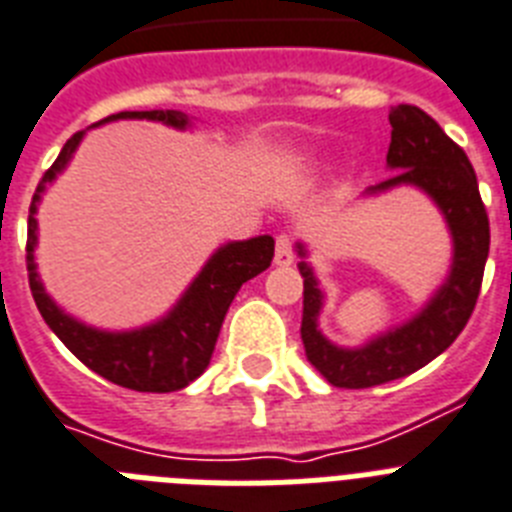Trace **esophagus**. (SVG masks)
I'll return each mask as SVG.
<instances>
[{
  "mask_svg": "<svg viewBox=\"0 0 512 512\" xmlns=\"http://www.w3.org/2000/svg\"><path fill=\"white\" fill-rule=\"evenodd\" d=\"M276 265H292L294 263V236L278 234L276 236V255H273Z\"/></svg>",
  "mask_w": 512,
  "mask_h": 512,
  "instance_id": "obj_1",
  "label": "esophagus"
}]
</instances>
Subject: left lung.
<instances>
[{"label": "left lung", "instance_id": "1", "mask_svg": "<svg viewBox=\"0 0 512 512\" xmlns=\"http://www.w3.org/2000/svg\"><path fill=\"white\" fill-rule=\"evenodd\" d=\"M392 141L386 162L397 173L371 191L392 189L397 184L421 186L450 223L455 260L447 284L439 289L421 315L394 328L363 350H342L326 342L318 331L321 289L307 263L299 265L305 278L302 307V344L307 360L321 371L331 386L368 389L415 373L436 355H442L471 318L484 281L489 257V215L481 202L479 181L463 149L444 134L431 115L413 105H397L389 112ZM302 252V249H299Z\"/></svg>", "mask_w": 512, "mask_h": 512}]
</instances>
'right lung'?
Returning a JSON list of instances; mask_svg holds the SVG:
<instances>
[{
  "label": "right lung",
  "mask_w": 512,
  "mask_h": 512,
  "mask_svg": "<svg viewBox=\"0 0 512 512\" xmlns=\"http://www.w3.org/2000/svg\"><path fill=\"white\" fill-rule=\"evenodd\" d=\"M115 118H147L162 120V123L176 128L186 126V115L176 110L118 112V115H110L105 120ZM81 136L83 131H78L65 141L62 152L52 162V168L41 176L31 207H28L26 268L33 302L39 307L47 326L60 336V342L86 368H91L102 378H107L112 384L126 386V389H134V392H178L207 368L215 342H218L223 318H226L236 292L242 289V284H247L249 278L263 273L273 260V239L257 236L249 242H234L220 247L210 257V263L202 268L197 281L189 286V292L178 302L176 310L155 326L128 331V334H105V331H94V328L73 321L47 297L44 286L36 278V263H33L36 218L33 215H36V202H39L44 186L68 165Z\"/></svg>",
  "instance_id": "right-lung-1"
}]
</instances>
